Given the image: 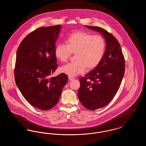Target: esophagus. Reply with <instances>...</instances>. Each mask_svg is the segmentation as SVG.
Here are the masks:
<instances>
[{"mask_svg":"<svg viewBox=\"0 0 146 146\" xmlns=\"http://www.w3.org/2000/svg\"><path fill=\"white\" fill-rule=\"evenodd\" d=\"M68 79H69L70 80H73L74 79V77L73 76H68Z\"/></svg>","mask_w":146,"mask_h":146,"instance_id":"34e87169","label":"esophagus"}]
</instances>
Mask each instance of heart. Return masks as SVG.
Wrapping results in <instances>:
<instances>
[{
    "label": "heart",
    "instance_id": "heart-1",
    "mask_svg": "<svg viewBox=\"0 0 146 146\" xmlns=\"http://www.w3.org/2000/svg\"><path fill=\"white\" fill-rule=\"evenodd\" d=\"M67 44L58 43L55 48L56 57L61 61L67 60L71 51H75L76 60L67 63L60 68L61 72L75 76L85 72L87 66H96L104 54L106 42L100 35L76 32L66 39Z\"/></svg>",
    "mask_w": 146,
    "mask_h": 146
}]
</instances>
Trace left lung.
<instances>
[{"mask_svg":"<svg viewBox=\"0 0 146 146\" xmlns=\"http://www.w3.org/2000/svg\"><path fill=\"white\" fill-rule=\"evenodd\" d=\"M85 27L103 35L106 41L104 55L95 68L79 80V99L84 107L95 110L108 104L115 95L125 73V60L117 39L104 29Z\"/></svg>","mask_w":146,"mask_h":146,"instance_id":"8db88e82","label":"left lung"}]
</instances>
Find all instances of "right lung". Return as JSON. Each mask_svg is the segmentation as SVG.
Listing matches in <instances>:
<instances>
[{
    "mask_svg": "<svg viewBox=\"0 0 146 146\" xmlns=\"http://www.w3.org/2000/svg\"><path fill=\"white\" fill-rule=\"evenodd\" d=\"M61 27L57 25L35 29L23 39L16 53V85L30 104L42 111L57 104L68 80L64 73L50 77L57 67L55 48Z\"/></svg>",
    "mask_w": 146,
    "mask_h": 146,
    "instance_id": "obj_1",
    "label": "right lung"
}]
</instances>
